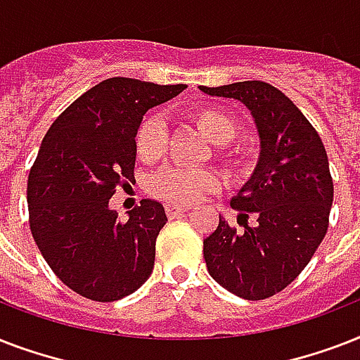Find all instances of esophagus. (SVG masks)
<instances>
[{
    "label": "esophagus",
    "mask_w": 360,
    "mask_h": 360,
    "mask_svg": "<svg viewBox=\"0 0 360 360\" xmlns=\"http://www.w3.org/2000/svg\"><path fill=\"white\" fill-rule=\"evenodd\" d=\"M188 211V207H181V205H166V214H168V219H177V217H181L183 213H186Z\"/></svg>",
    "instance_id": "34e87169"
}]
</instances>
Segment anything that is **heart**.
<instances>
[{"label":"heart","mask_w":360,"mask_h":360,"mask_svg":"<svg viewBox=\"0 0 360 360\" xmlns=\"http://www.w3.org/2000/svg\"><path fill=\"white\" fill-rule=\"evenodd\" d=\"M188 115L209 136V140L219 143L220 157H233V149L228 143L236 140L240 132V124L236 115L220 106H200L192 110ZM166 140H168V127L162 117L153 114L147 115L136 130V155L141 160L151 162L162 155ZM219 186L220 179L213 169L183 168V166L160 169L149 181V192L153 196L160 198L164 202L177 203V205L198 202L203 194L217 191Z\"/></svg>","instance_id":"1"}]
</instances>
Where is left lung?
<instances>
[{"instance_id":"1","label":"left lung","mask_w":360,"mask_h":360,"mask_svg":"<svg viewBox=\"0 0 360 360\" xmlns=\"http://www.w3.org/2000/svg\"><path fill=\"white\" fill-rule=\"evenodd\" d=\"M200 89L240 101L259 132V162L231 200L245 230L219 217L217 230L203 239V257L222 288L262 301L301 274L327 233L335 196L329 158L318 130L271 84L248 80ZM248 216L257 219L252 226Z\"/></svg>"}]
</instances>
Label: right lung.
Wrapping results in <instances>:
<instances>
[{
	"instance_id": "obj_1",
	"label": "right lung",
	"mask_w": 360,
	"mask_h": 360,
	"mask_svg": "<svg viewBox=\"0 0 360 360\" xmlns=\"http://www.w3.org/2000/svg\"><path fill=\"white\" fill-rule=\"evenodd\" d=\"M185 87L108 78L48 129L27 177L30 230L56 276L78 295L117 301L153 273L155 243L168 220L164 207L141 200L123 222L108 202L117 186L134 181L143 114Z\"/></svg>"
}]
</instances>
